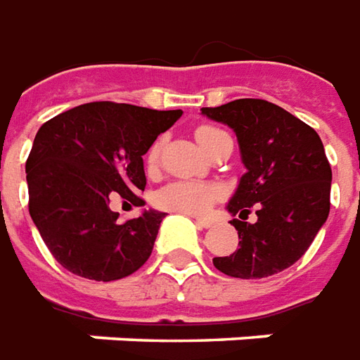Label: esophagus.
Instances as JSON below:
<instances>
[{
	"instance_id": "1",
	"label": "esophagus",
	"mask_w": 360,
	"mask_h": 360,
	"mask_svg": "<svg viewBox=\"0 0 360 360\" xmlns=\"http://www.w3.org/2000/svg\"><path fill=\"white\" fill-rule=\"evenodd\" d=\"M195 225L200 229H209V226H213V221H209L205 217H195Z\"/></svg>"
}]
</instances>
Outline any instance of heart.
<instances>
[{
	"mask_svg": "<svg viewBox=\"0 0 360 360\" xmlns=\"http://www.w3.org/2000/svg\"><path fill=\"white\" fill-rule=\"evenodd\" d=\"M221 129H217V127L203 126L195 131V137H198V141L203 147ZM157 159H159V143H155L149 149L147 162L153 167L157 162ZM217 195H219V188L217 186L198 182V180H178V182H170L165 188H160L159 192L155 193V203L160 209H167V211L186 213V215H198V213H203L213 203Z\"/></svg>",
	"mask_w": 360,
	"mask_h": 360,
	"instance_id": "b5f03b06",
	"label": "heart"
}]
</instances>
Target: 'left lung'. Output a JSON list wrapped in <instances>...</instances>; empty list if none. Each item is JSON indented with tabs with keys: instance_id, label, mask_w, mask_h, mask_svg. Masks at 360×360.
<instances>
[{
	"instance_id": "8db88e82",
	"label": "left lung",
	"mask_w": 360,
	"mask_h": 360,
	"mask_svg": "<svg viewBox=\"0 0 360 360\" xmlns=\"http://www.w3.org/2000/svg\"><path fill=\"white\" fill-rule=\"evenodd\" d=\"M201 114L233 129L246 168L226 205L233 217L240 213L231 221L238 248L213 257V266L238 279L279 274L304 256L330 215L331 167L322 139L302 120L259 98L201 108ZM254 205L258 221L248 224Z\"/></svg>"
}]
</instances>
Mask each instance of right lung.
Masks as SVG:
<instances>
[{
  "mask_svg": "<svg viewBox=\"0 0 360 360\" xmlns=\"http://www.w3.org/2000/svg\"><path fill=\"white\" fill-rule=\"evenodd\" d=\"M182 110L89 103L48 120L27 159L29 211L52 256L68 271L116 281L149 259L167 213L143 209L120 223L110 200L145 205L143 155Z\"/></svg>",
  "mask_w": 360,
  "mask_h": 360,
  "instance_id": "obj_1",
  "label": "right lung"
}]
</instances>
